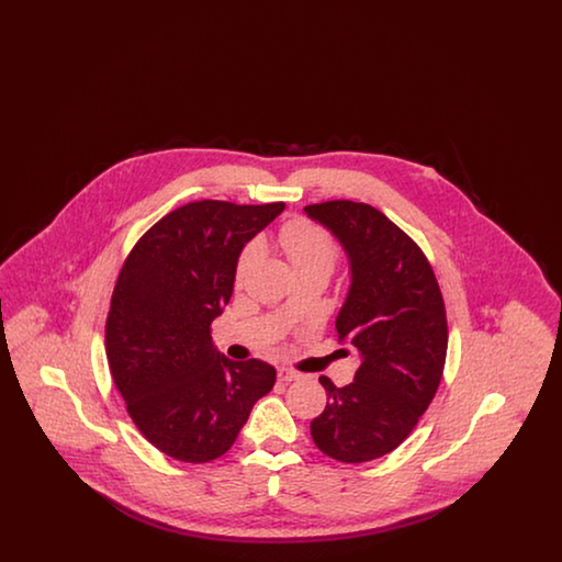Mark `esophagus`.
<instances>
[{
    "label": "esophagus",
    "instance_id": "1",
    "mask_svg": "<svg viewBox=\"0 0 562 562\" xmlns=\"http://www.w3.org/2000/svg\"><path fill=\"white\" fill-rule=\"evenodd\" d=\"M301 376V373H296L293 369H286V367H282V369H278V379L280 381H284V383H291V381H296Z\"/></svg>",
    "mask_w": 562,
    "mask_h": 562
}]
</instances>
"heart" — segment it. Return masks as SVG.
<instances>
[{"label": "heart", "mask_w": 562, "mask_h": 562, "mask_svg": "<svg viewBox=\"0 0 562 562\" xmlns=\"http://www.w3.org/2000/svg\"><path fill=\"white\" fill-rule=\"evenodd\" d=\"M280 241L293 263L294 271L321 269L330 276L339 259V246L328 232L307 218H293L282 225ZM257 259V244H248L236 266V280L241 282Z\"/></svg>", "instance_id": "1"}]
</instances>
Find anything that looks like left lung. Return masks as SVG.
<instances>
[{
  "mask_svg": "<svg viewBox=\"0 0 562 562\" xmlns=\"http://www.w3.org/2000/svg\"><path fill=\"white\" fill-rule=\"evenodd\" d=\"M305 213L348 255L351 284L335 326L362 358L346 387L321 376L328 402L312 438L337 461L364 463L402 445L434 401L449 344L445 301L424 250L373 206L333 200Z\"/></svg>",
  "mask_w": 562,
  "mask_h": 562,
  "instance_id": "left-lung-1",
  "label": "left lung"
}]
</instances>
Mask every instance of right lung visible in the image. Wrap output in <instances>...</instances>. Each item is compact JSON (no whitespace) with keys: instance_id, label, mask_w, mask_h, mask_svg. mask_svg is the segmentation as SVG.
Instances as JSON below:
<instances>
[{"instance_id":"obj_1","label":"right lung","mask_w":562,"mask_h":562,"mask_svg":"<svg viewBox=\"0 0 562 562\" xmlns=\"http://www.w3.org/2000/svg\"><path fill=\"white\" fill-rule=\"evenodd\" d=\"M282 211L284 202H189L143 234L117 276L105 324L111 376L134 426L172 459L227 453L276 383L268 362L218 353L211 324L234 293L241 248Z\"/></svg>"}]
</instances>
